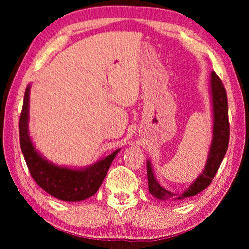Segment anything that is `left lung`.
<instances>
[{
  "label": "left lung",
  "mask_w": 249,
  "mask_h": 249,
  "mask_svg": "<svg viewBox=\"0 0 249 249\" xmlns=\"http://www.w3.org/2000/svg\"><path fill=\"white\" fill-rule=\"evenodd\" d=\"M210 77L213 133L204 169L185 190L182 192H171L163 188L162 185H160L158 181L156 180L150 160H147V177H148L149 192L156 199L161 201H181L197 195L209 187L221 166L222 160L227 150V146H229V107H227L226 91L221 79L217 77V74L214 71L211 72Z\"/></svg>",
  "instance_id": "1"
}]
</instances>
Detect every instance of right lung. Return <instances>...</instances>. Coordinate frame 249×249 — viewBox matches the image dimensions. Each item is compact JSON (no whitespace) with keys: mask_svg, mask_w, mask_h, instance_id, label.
I'll return each mask as SVG.
<instances>
[{"mask_svg":"<svg viewBox=\"0 0 249 249\" xmlns=\"http://www.w3.org/2000/svg\"><path fill=\"white\" fill-rule=\"evenodd\" d=\"M29 94L31 84H28L25 90L23 109L19 119V141L25 161L33 179L50 196L61 201L79 202L95 195L112 161L121 149H116L111 155L100 158L93 165L82 168L59 166L50 161L36 149L29 135Z\"/></svg>","mask_w":249,"mask_h":249,"instance_id":"obj_1","label":"right lung"}]
</instances>
